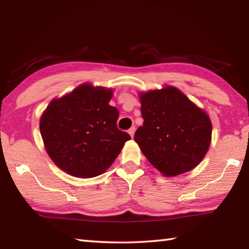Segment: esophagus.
Returning <instances> with one entry per match:
<instances>
[{"instance_id":"obj_1","label":"esophagus","mask_w":249,"mask_h":249,"mask_svg":"<svg viewBox=\"0 0 249 249\" xmlns=\"http://www.w3.org/2000/svg\"><path fill=\"white\" fill-rule=\"evenodd\" d=\"M135 129H136V128H135V127H130L129 129H128V134L130 135V136H132V137H134V134H135Z\"/></svg>"}]
</instances>
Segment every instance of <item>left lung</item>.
I'll use <instances>...</instances> for the list:
<instances>
[{
    "label": "left lung",
    "instance_id": "8db88e82",
    "mask_svg": "<svg viewBox=\"0 0 249 249\" xmlns=\"http://www.w3.org/2000/svg\"><path fill=\"white\" fill-rule=\"evenodd\" d=\"M142 126L134 140L156 169L167 177L196 168L211 142L208 114L175 87L140 94Z\"/></svg>",
    "mask_w": 249,
    "mask_h": 249
}]
</instances>
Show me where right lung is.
Returning <instances> with one entry per match:
<instances>
[{"instance_id": "right-lung-1", "label": "right lung", "mask_w": 249, "mask_h": 249, "mask_svg": "<svg viewBox=\"0 0 249 249\" xmlns=\"http://www.w3.org/2000/svg\"><path fill=\"white\" fill-rule=\"evenodd\" d=\"M112 91L86 83L54 99L39 123L47 154L69 175L92 178L107 169L129 135L117 128L119 109L108 104Z\"/></svg>"}]
</instances>
